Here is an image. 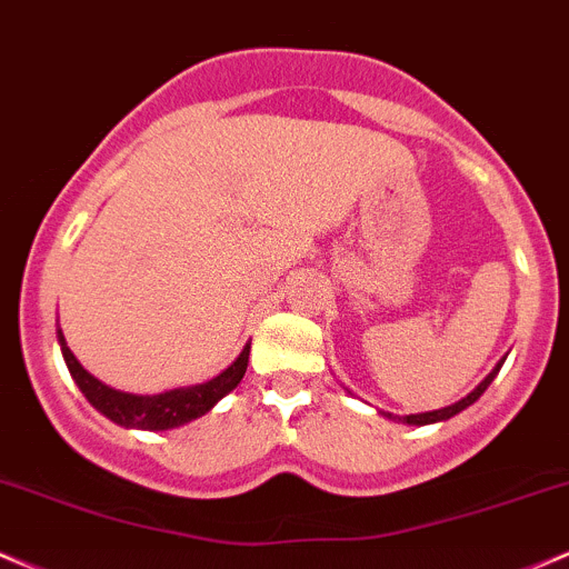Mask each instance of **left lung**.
<instances>
[{
    "label": "left lung",
    "mask_w": 569,
    "mask_h": 569,
    "mask_svg": "<svg viewBox=\"0 0 569 569\" xmlns=\"http://www.w3.org/2000/svg\"><path fill=\"white\" fill-rule=\"evenodd\" d=\"M502 362H506V357H502L500 362H497L495 368H491V373L487 376V379L481 381V385H478L473 392L470 395H465L462 400H457L455 406H446V408H438V411H425V413H408V417H392V413H385V417H389V419H398V422H403V425H432V422H443V419H451V417H457L459 411H465V408L468 406H473L478 398H481L483 392H487V387L491 385V381H495V376L500 373V368H502Z\"/></svg>",
    "instance_id": "8db88e82"
}]
</instances>
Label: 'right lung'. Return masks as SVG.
Returning <instances> with one entry per match:
<instances>
[{
	"instance_id": "1",
	"label": "right lung",
	"mask_w": 569,
	"mask_h": 569,
	"mask_svg": "<svg viewBox=\"0 0 569 569\" xmlns=\"http://www.w3.org/2000/svg\"><path fill=\"white\" fill-rule=\"evenodd\" d=\"M59 343L69 373L78 381L80 392L86 395L88 403L96 411L104 413L107 419H112L114 425L137 427V430H171V427L188 425L203 417L207 411H212L217 400H222L231 389L239 387V381L247 373V362H250V343H247L231 366L222 370L220 376H214V379L203 381V385L169 389V392L161 395H131L101 385L96 376L88 373L78 362V357L72 355V349L67 347V338H63L61 328Z\"/></svg>"
}]
</instances>
